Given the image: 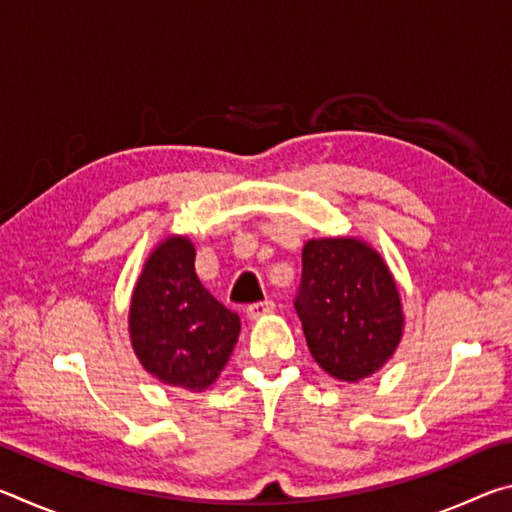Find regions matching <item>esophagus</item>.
<instances>
[{
	"mask_svg": "<svg viewBox=\"0 0 512 512\" xmlns=\"http://www.w3.org/2000/svg\"><path fill=\"white\" fill-rule=\"evenodd\" d=\"M275 309V302L273 300H264V302H253V305H248V309H246V314H248V318H253V320H257V318H262V316H266V314H271V311Z\"/></svg>",
	"mask_w": 512,
	"mask_h": 512,
	"instance_id": "34e87169",
	"label": "esophagus"
}]
</instances>
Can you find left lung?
<instances>
[{"label":"left lung","instance_id":"left-lung-1","mask_svg":"<svg viewBox=\"0 0 512 512\" xmlns=\"http://www.w3.org/2000/svg\"><path fill=\"white\" fill-rule=\"evenodd\" d=\"M293 307L311 357L336 379L372 375L400 343V293L384 259L357 239L307 241Z\"/></svg>","mask_w":512,"mask_h":512}]
</instances>
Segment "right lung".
Masks as SVG:
<instances>
[{"label":"right lung","instance_id":"1","mask_svg":"<svg viewBox=\"0 0 512 512\" xmlns=\"http://www.w3.org/2000/svg\"><path fill=\"white\" fill-rule=\"evenodd\" d=\"M194 257L183 237L155 248L133 293L131 341L151 375L203 391L228 363L241 323L198 280Z\"/></svg>","mask_w":512,"mask_h":512}]
</instances>
